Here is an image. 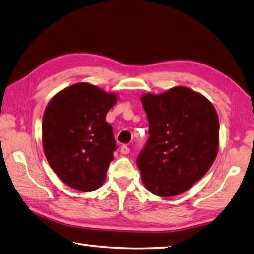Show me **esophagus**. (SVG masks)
Instances as JSON below:
<instances>
[{
	"label": "esophagus",
	"instance_id": "1",
	"mask_svg": "<svg viewBox=\"0 0 254 254\" xmlns=\"http://www.w3.org/2000/svg\"><path fill=\"white\" fill-rule=\"evenodd\" d=\"M120 152H121L122 154H128L130 153V149L127 145H122L121 149H120Z\"/></svg>",
	"mask_w": 254,
	"mask_h": 254
}]
</instances>
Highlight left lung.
I'll return each mask as SVG.
<instances>
[{
    "label": "left lung",
    "instance_id": "8db88e82",
    "mask_svg": "<svg viewBox=\"0 0 254 254\" xmlns=\"http://www.w3.org/2000/svg\"><path fill=\"white\" fill-rule=\"evenodd\" d=\"M150 137L139 156L145 188L168 197L188 191L209 171L219 149V117L212 103L186 86L141 98Z\"/></svg>",
    "mask_w": 254,
    "mask_h": 254
}]
</instances>
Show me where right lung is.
Masks as SVG:
<instances>
[{
	"label": "right lung",
	"instance_id": "right-lung-1",
	"mask_svg": "<svg viewBox=\"0 0 254 254\" xmlns=\"http://www.w3.org/2000/svg\"><path fill=\"white\" fill-rule=\"evenodd\" d=\"M118 96L89 83H76L50 101L42 120L44 154L68 187L94 191L107 178L117 144L105 121Z\"/></svg>",
	"mask_w": 254,
	"mask_h": 254
}]
</instances>
